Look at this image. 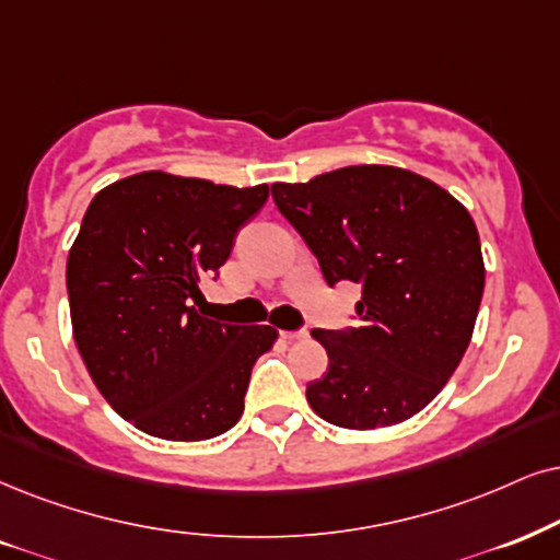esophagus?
Instances as JSON below:
<instances>
[{"label": "esophagus", "instance_id": "34e87169", "mask_svg": "<svg viewBox=\"0 0 560 560\" xmlns=\"http://www.w3.org/2000/svg\"><path fill=\"white\" fill-rule=\"evenodd\" d=\"M281 338H287V341H296V338H307V328H300V330H281Z\"/></svg>", "mask_w": 560, "mask_h": 560}]
</instances>
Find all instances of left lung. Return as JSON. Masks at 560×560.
Here are the masks:
<instances>
[{"instance_id": "obj_1", "label": "left lung", "mask_w": 560, "mask_h": 560, "mask_svg": "<svg viewBox=\"0 0 560 560\" xmlns=\"http://www.w3.org/2000/svg\"><path fill=\"white\" fill-rule=\"evenodd\" d=\"M328 287L362 284L357 328L313 330L328 372L307 385L320 419L343 429L393 427L447 385L468 349L486 268L468 209L421 175L351 165L310 183H273Z\"/></svg>"}]
</instances>
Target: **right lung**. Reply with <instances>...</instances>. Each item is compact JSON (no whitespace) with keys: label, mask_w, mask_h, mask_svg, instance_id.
Returning <instances> with one entry per match:
<instances>
[{"label":"right lung","mask_w":560,"mask_h":560,"mask_svg":"<svg viewBox=\"0 0 560 560\" xmlns=\"http://www.w3.org/2000/svg\"><path fill=\"white\" fill-rule=\"evenodd\" d=\"M266 201L268 186L152 170L103 188L84 211L67 260L74 341L103 398L144 434L201 442L243 416L276 328L211 320L201 281L217 279Z\"/></svg>","instance_id":"add662e5"}]
</instances>
